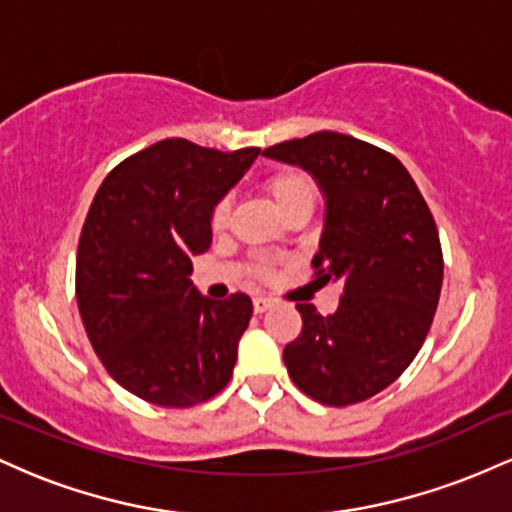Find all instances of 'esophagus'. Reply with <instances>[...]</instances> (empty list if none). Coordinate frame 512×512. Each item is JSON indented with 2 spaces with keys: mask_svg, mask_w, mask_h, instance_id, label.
<instances>
[{
  "mask_svg": "<svg viewBox=\"0 0 512 512\" xmlns=\"http://www.w3.org/2000/svg\"><path fill=\"white\" fill-rule=\"evenodd\" d=\"M272 305H274L272 298H255V301H252V308H255V313H267Z\"/></svg>",
  "mask_w": 512,
  "mask_h": 512,
  "instance_id": "1",
  "label": "esophagus"
}]
</instances>
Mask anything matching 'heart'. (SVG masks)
<instances>
[{
	"instance_id": "obj_1",
	"label": "heart",
	"mask_w": 512,
	"mask_h": 512,
	"mask_svg": "<svg viewBox=\"0 0 512 512\" xmlns=\"http://www.w3.org/2000/svg\"><path fill=\"white\" fill-rule=\"evenodd\" d=\"M264 192H267L269 199L274 202V207L281 211L296 207V204H310L313 207L315 197H317V187L315 182L308 178V175L301 173V170H293V168H286V170H276V173L269 175L267 180H264ZM228 219H231V204L223 199L214 207V214H211V228L214 231H221V228L228 226ZM272 269H269V264H260V274L267 276Z\"/></svg>"
}]
</instances>
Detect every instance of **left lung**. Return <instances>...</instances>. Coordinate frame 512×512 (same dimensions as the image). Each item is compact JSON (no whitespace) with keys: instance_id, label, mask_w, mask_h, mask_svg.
<instances>
[{"instance_id":"left-lung-1","label":"left lung","mask_w":512,"mask_h":512,"mask_svg":"<svg viewBox=\"0 0 512 512\" xmlns=\"http://www.w3.org/2000/svg\"><path fill=\"white\" fill-rule=\"evenodd\" d=\"M262 156L303 168L325 199L317 281H342L337 313L298 303L303 330L284 363L301 392L330 407L392 385L419 354L443 286L438 228L395 156L339 132L269 146Z\"/></svg>"}]
</instances>
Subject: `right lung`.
I'll list each match as a JSON object with an SVG mask.
<instances>
[{
  "label": "right lung",
  "instance_id": "1",
  "mask_svg": "<svg viewBox=\"0 0 512 512\" xmlns=\"http://www.w3.org/2000/svg\"><path fill=\"white\" fill-rule=\"evenodd\" d=\"M257 154L163 139L110 170L93 197L76 303L105 370L144 402L195 407L231 380L252 301H211L190 274L192 257L211 245L214 207Z\"/></svg>",
  "mask_w": 512,
  "mask_h": 512
}]
</instances>
